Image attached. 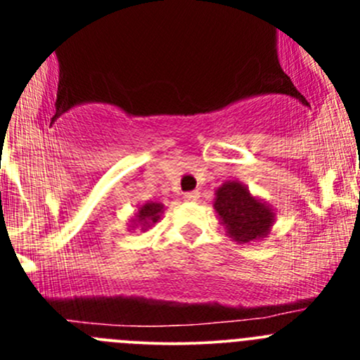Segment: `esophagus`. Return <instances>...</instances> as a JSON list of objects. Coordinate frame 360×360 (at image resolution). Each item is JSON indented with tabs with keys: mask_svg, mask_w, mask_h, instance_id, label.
<instances>
[{
	"mask_svg": "<svg viewBox=\"0 0 360 360\" xmlns=\"http://www.w3.org/2000/svg\"><path fill=\"white\" fill-rule=\"evenodd\" d=\"M184 198H186V202H196L200 198V193L198 191H189V193L184 195Z\"/></svg>",
	"mask_w": 360,
	"mask_h": 360,
	"instance_id": "1",
	"label": "esophagus"
}]
</instances>
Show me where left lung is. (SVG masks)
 <instances>
[{
	"label": "left lung",
	"instance_id": "8db88e82",
	"mask_svg": "<svg viewBox=\"0 0 360 360\" xmlns=\"http://www.w3.org/2000/svg\"><path fill=\"white\" fill-rule=\"evenodd\" d=\"M219 225L227 236L238 243H252L266 238L276 221L272 205L254 196L240 180H229L219 186L212 202Z\"/></svg>",
	"mask_w": 360,
	"mask_h": 360
}]
</instances>
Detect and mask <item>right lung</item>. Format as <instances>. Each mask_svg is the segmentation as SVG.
<instances>
[{"mask_svg":"<svg viewBox=\"0 0 360 360\" xmlns=\"http://www.w3.org/2000/svg\"><path fill=\"white\" fill-rule=\"evenodd\" d=\"M164 211V205L158 202L142 203L141 207L136 209L135 216L129 219V231H135V229H139V231H148L149 227H153V225L160 221Z\"/></svg>","mask_w":360,"mask_h":360,"instance_id":"1","label":"right lung"}]
</instances>
